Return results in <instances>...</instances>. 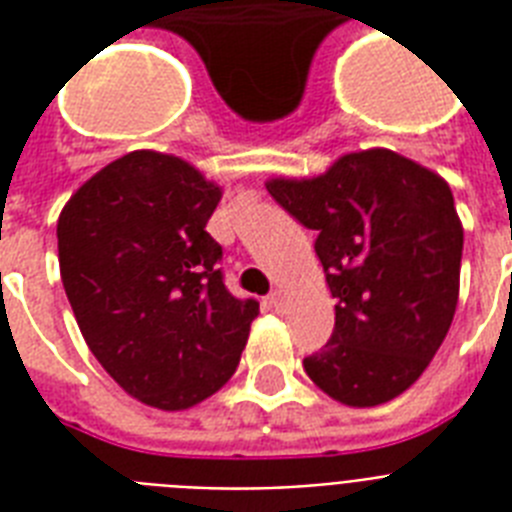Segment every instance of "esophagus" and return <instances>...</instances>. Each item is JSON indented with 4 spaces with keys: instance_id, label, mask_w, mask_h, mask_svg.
Returning <instances> with one entry per match:
<instances>
[{
    "instance_id": "esophagus-1",
    "label": "esophagus",
    "mask_w": 512,
    "mask_h": 512,
    "mask_svg": "<svg viewBox=\"0 0 512 512\" xmlns=\"http://www.w3.org/2000/svg\"><path fill=\"white\" fill-rule=\"evenodd\" d=\"M268 303H271L273 311H284V305H287V295H284L281 289H273L271 295H268Z\"/></svg>"
}]
</instances>
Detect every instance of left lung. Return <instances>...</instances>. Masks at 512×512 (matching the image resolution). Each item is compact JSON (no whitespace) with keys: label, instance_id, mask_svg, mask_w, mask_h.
<instances>
[{"label":"left lung","instance_id":"obj_1","mask_svg":"<svg viewBox=\"0 0 512 512\" xmlns=\"http://www.w3.org/2000/svg\"><path fill=\"white\" fill-rule=\"evenodd\" d=\"M265 188L319 233L316 255L337 297L332 340L303 361L308 377L356 409L401 396L457 311L462 223L449 183L396 151L366 148Z\"/></svg>","mask_w":512,"mask_h":512}]
</instances>
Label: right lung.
<instances>
[{"label": "right lung", "mask_w": 512, "mask_h": 512, "mask_svg": "<svg viewBox=\"0 0 512 512\" xmlns=\"http://www.w3.org/2000/svg\"><path fill=\"white\" fill-rule=\"evenodd\" d=\"M223 188L162 151H132L58 217L60 279L92 356L124 393L183 412L231 380L255 300H236L207 223Z\"/></svg>", "instance_id": "1"}]
</instances>
